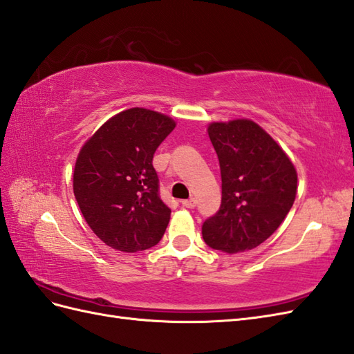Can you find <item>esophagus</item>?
<instances>
[{
    "mask_svg": "<svg viewBox=\"0 0 354 354\" xmlns=\"http://www.w3.org/2000/svg\"><path fill=\"white\" fill-rule=\"evenodd\" d=\"M183 206L188 207V209H193V207L196 206V198L189 197V198H187V201H183Z\"/></svg>",
    "mask_w": 354,
    "mask_h": 354,
    "instance_id": "34e87169",
    "label": "esophagus"
}]
</instances>
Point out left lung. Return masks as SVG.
<instances>
[{
  "label": "left lung",
  "mask_w": 354,
  "mask_h": 354,
  "mask_svg": "<svg viewBox=\"0 0 354 354\" xmlns=\"http://www.w3.org/2000/svg\"><path fill=\"white\" fill-rule=\"evenodd\" d=\"M207 134L220 161L223 197L220 211L203 223V239L227 254L256 248L292 209L296 167L270 134L247 118L211 122Z\"/></svg>",
  "instance_id": "8db88e82"
}]
</instances>
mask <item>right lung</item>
<instances>
[{
    "mask_svg": "<svg viewBox=\"0 0 354 354\" xmlns=\"http://www.w3.org/2000/svg\"><path fill=\"white\" fill-rule=\"evenodd\" d=\"M176 127L143 107L113 115L80 148L73 192L85 221L106 245L138 252L157 245L170 220L158 196L153 152Z\"/></svg>",
    "mask_w": 354,
    "mask_h": 354,
    "instance_id": "right-lung-1",
    "label": "right lung"
}]
</instances>
